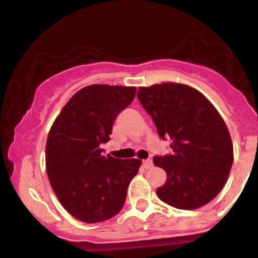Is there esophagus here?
<instances>
[{
  "label": "esophagus",
  "mask_w": 258,
  "mask_h": 258,
  "mask_svg": "<svg viewBox=\"0 0 258 258\" xmlns=\"http://www.w3.org/2000/svg\"><path fill=\"white\" fill-rule=\"evenodd\" d=\"M143 166L144 168H147V170H149V168L153 167V161L150 159L143 160Z\"/></svg>",
  "instance_id": "esophagus-1"
}]
</instances>
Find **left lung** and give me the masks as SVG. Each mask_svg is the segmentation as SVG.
I'll return each instance as SVG.
<instances>
[{"label": "left lung", "mask_w": 258, "mask_h": 258, "mask_svg": "<svg viewBox=\"0 0 258 258\" xmlns=\"http://www.w3.org/2000/svg\"><path fill=\"white\" fill-rule=\"evenodd\" d=\"M138 100L172 153L155 155L154 165L167 179L156 189L159 199L180 210L210 203L226 184L233 165V144L223 119L199 91L166 82L139 87Z\"/></svg>", "instance_id": "obj_1"}]
</instances>
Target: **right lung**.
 <instances>
[{
	"label": "right lung",
	"mask_w": 258,
	"mask_h": 258,
	"mask_svg": "<svg viewBox=\"0 0 258 258\" xmlns=\"http://www.w3.org/2000/svg\"><path fill=\"white\" fill-rule=\"evenodd\" d=\"M136 87L91 85L65 104L48 133L46 170L58 200L86 223L114 217L122 209L127 188L138 172V159L104 156L117 115L135 98Z\"/></svg>",
	"instance_id": "obj_1"
}]
</instances>
